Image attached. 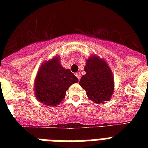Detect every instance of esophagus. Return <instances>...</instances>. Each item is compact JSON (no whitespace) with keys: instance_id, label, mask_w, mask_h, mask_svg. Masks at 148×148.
<instances>
[{"instance_id":"obj_1","label":"esophagus","mask_w":148,"mask_h":148,"mask_svg":"<svg viewBox=\"0 0 148 148\" xmlns=\"http://www.w3.org/2000/svg\"><path fill=\"white\" fill-rule=\"evenodd\" d=\"M75 75H76V77H77V79H78L79 81H80V79H81V74H80V73H76V74H75Z\"/></svg>"}]
</instances>
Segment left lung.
<instances>
[{
    "label": "left lung",
    "mask_w": 148,
    "mask_h": 148,
    "mask_svg": "<svg viewBox=\"0 0 148 148\" xmlns=\"http://www.w3.org/2000/svg\"><path fill=\"white\" fill-rule=\"evenodd\" d=\"M86 74L81 77L79 84L86 95L95 103L110 101L114 90V75L105 60L96 54L86 60Z\"/></svg>",
    "instance_id": "left-lung-1"
}]
</instances>
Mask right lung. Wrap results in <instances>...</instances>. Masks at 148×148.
<instances>
[{
	"label": "right lung",
	"instance_id": "obj_1",
	"mask_svg": "<svg viewBox=\"0 0 148 148\" xmlns=\"http://www.w3.org/2000/svg\"><path fill=\"white\" fill-rule=\"evenodd\" d=\"M77 82V77L62 67L58 55L42 63L38 69L34 81V96L40 103L55 107L62 102L70 86Z\"/></svg>",
	"mask_w": 148,
	"mask_h": 148
}]
</instances>
